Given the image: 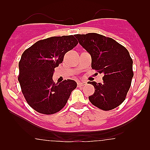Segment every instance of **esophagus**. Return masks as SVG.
I'll return each instance as SVG.
<instances>
[{
	"label": "esophagus",
	"mask_w": 150,
	"mask_h": 150,
	"mask_svg": "<svg viewBox=\"0 0 150 150\" xmlns=\"http://www.w3.org/2000/svg\"><path fill=\"white\" fill-rule=\"evenodd\" d=\"M86 84V83H84V82H83V83H77V86L78 87H82V86H85V85Z\"/></svg>",
	"instance_id": "1"
}]
</instances>
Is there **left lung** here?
<instances>
[{
  "instance_id": "left-lung-1",
  "label": "left lung",
  "mask_w": 150,
  "mask_h": 150,
  "mask_svg": "<svg viewBox=\"0 0 150 150\" xmlns=\"http://www.w3.org/2000/svg\"><path fill=\"white\" fill-rule=\"evenodd\" d=\"M75 37L91 55V68L104 74L102 83L88 82L95 87L94 94L88 97L90 102L106 111L119 107L125 100L134 76L128 51L115 40L96 33Z\"/></svg>"
}]
</instances>
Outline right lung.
I'll return each instance as SVG.
<instances>
[{
  "mask_svg": "<svg viewBox=\"0 0 150 150\" xmlns=\"http://www.w3.org/2000/svg\"><path fill=\"white\" fill-rule=\"evenodd\" d=\"M77 44L73 35L52 37L36 42L22 53L18 79L26 101L34 110L51 115L66 105L76 83L64 79L55 83L52 75L64 55Z\"/></svg>",
  "mask_w": 150,
  "mask_h": 150,
  "instance_id": "1",
  "label": "right lung"
}]
</instances>
